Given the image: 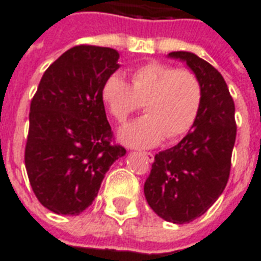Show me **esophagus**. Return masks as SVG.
<instances>
[{
  "mask_svg": "<svg viewBox=\"0 0 261 261\" xmlns=\"http://www.w3.org/2000/svg\"><path fill=\"white\" fill-rule=\"evenodd\" d=\"M144 156V158L147 159L148 162H153V153L152 152H140Z\"/></svg>",
  "mask_w": 261,
  "mask_h": 261,
  "instance_id": "obj_1",
  "label": "esophagus"
}]
</instances>
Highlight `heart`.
Wrapping results in <instances>:
<instances>
[{
  "instance_id": "1",
  "label": "heart",
  "mask_w": 261,
  "mask_h": 261,
  "mask_svg": "<svg viewBox=\"0 0 261 261\" xmlns=\"http://www.w3.org/2000/svg\"><path fill=\"white\" fill-rule=\"evenodd\" d=\"M200 80L190 69L165 63H148L131 74V85L120 74L109 76L102 99L117 121L144 109L147 114L120 128V140L137 148L158 145L168 137L176 140L190 130L201 106Z\"/></svg>"
}]
</instances>
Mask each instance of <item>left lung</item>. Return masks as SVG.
Masks as SVG:
<instances>
[{
    "label": "left lung",
    "instance_id": "obj_1",
    "mask_svg": "<svg viewBox=\"0 0 261 261\" xmlns=\"http://www.w3.org/2000/svg\"><path fill=\"white\" fill-rule=\"evenodd\" d=\"M200 80L201 106L197 119L177 145L155 155L144 185L149 207L161 218L186 224L201 217L228 183L235 145V103L224 76L205 60L189 51H172Z\"/></svg>",
    "mask_w": 261,
    "mask_h": 261
}]
</instances>
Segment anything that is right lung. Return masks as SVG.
Listing matches in <instances>:
<instances>
[{
    "label": "right lung",
    "mask_w": 261,
    "mask_h": 261,
    "mask_svg": "<svg viewBox=\"0 0 261 261\" xmlns=\"http://www.w3.org/2000/svg\"><path fill=\"white\" fill-rule=\"evenodd\" d=\"M119 57L110 47L69 48L46 69L32 99L26 172L37 200L53 213L86 210L109 168L125 155L112 142L102 99Z\"/></svg>",
    "instance_id": "right-lung-1"
}]
</instances>
